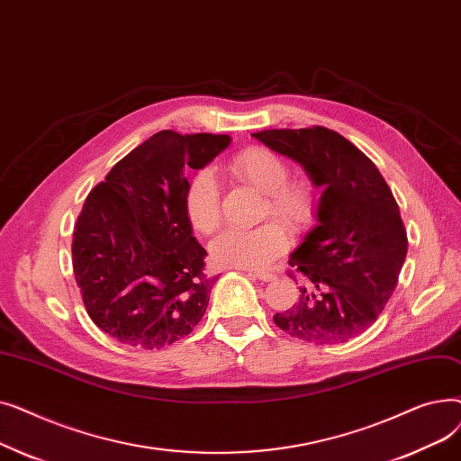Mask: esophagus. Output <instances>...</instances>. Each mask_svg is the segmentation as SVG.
Here are the masks:
<instances>
[{
  "instance_id": "esophagus-1",
  "label": "esophagus",
  "mask_w": 461,
  "mask_h": 461,
  "mask_svg": "<svg viewBox=\"0 0 461 461\" xmlns=\"http://www.w3.org/2000/svg\"><path fill=\"white\" fill-rule=\"evenodd\" d=\"M249 275L258 278V280H261V282H273V280H276V275L273 271H249Z\"/></svg>"
}]
</instances>
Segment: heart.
Segmentation results:
<instances>
[{
	"instance_id": "b5f03b06",
	"label": "heart",
	"mask_w": 461,
	"mask_h": 461,
	"mask_svg": "<svg viewBox=\"0 0 461 461\" xmlns=\"http://www.w3.org/2000/svg\"><path fill=\"white\" fill-rule=\"evenodd\" d=\"M228 172L239 181L256 186L267 196L265 214H273L292 230H304L318 211V196L304 179H287L289 166L267 148H249L228 162ZM183 209L194 231L209 235L222 221L221 188L211 169L194 174L183 194ZM287 247V231L278 222H265L252 230L228 228L211 240V256L226 267L259 269Z\"/></svg>"
}]
</instances>
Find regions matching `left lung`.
Wrapping results in <instances>:
<instances>
[{
    "label": "left lung",
    "mask_w": 461,
    "mask_h": 461,
    "mask_svg": "<svg viewBox=\"0 0 461 461\" xmlns=\"http://www.w3.org/2000/svg\"><path fill=\"white\" fill-rule=\"evenodd\" d=\"M252 136L299 162L323 188L318 226L289 256L303 278L301 295L273 320L299 340L344 344L377 320L403 267L407 233L393 190L365 153L330 129H273Z\"/></svg>",
    "instance_id": "obj_1"
}]
</instances>
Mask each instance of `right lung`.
Here are the masks:
<instances>
[{"label":"right lung","instance_id":"1","mask_svg":"<svg viewBox=\"0 0 461 461\" xmlns=\"http://www.w3.org/2000/svg\"><path fill=\"white\" fill-rule=\"evenodd\" d=\"M231 138L160 131L96 185L72 233V267L93 323L113 340L160 349L192 332L209 304L205 249L183 209L190 169Z\"/></svg>","mask_w":461,"mask_h":461}]
</instances>
